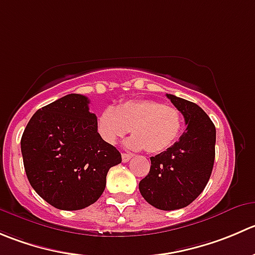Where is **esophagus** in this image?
<instances>
[{"instance_id": "obj_1", "label": "esophagus", "mask_w": 255, "mask_h": 255, "mask_svg": "<svg viewBox=\"0 0 255 255\" xmlns=\"http://www.w3.org/2000/svg\"><path fill=\"white\" fill-rule=\"evenodd\" d=\"M130 158H132V155H130L129 153H123V154H122V160L125 163L128 162V160H129Z\"/></svg>"}]
</instances>
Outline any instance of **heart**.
Masks as SVG:
<instances>
[{"label": "heart", "mask_w": 255, "mask_h": 255, "mask_svg": "<svg viewBox=\"0 0 255 255\" xmlns=\"http://www.w3.org/2000/svg\"><path fill=\"white\" fill-rule=\"evenodd\" d=\"M183 127L179 110L154 100H130L117 107L106 108L98 115L96 128L108 144H116L126 133L130 149L160 153L174 144Z\"/></svg>", "instance_id": "obj_1"}]
</instances>
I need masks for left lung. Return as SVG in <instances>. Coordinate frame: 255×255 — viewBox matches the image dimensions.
Masks as SVG:
<instances>
[{"instance_id": "left-lung-1", "label": "left lung", "mask_w": 255, "mask_h": 255, "mask_svg": "<svg viewBox=\"0 0 255 255\" xmlns=\"http://www.w3.org/2000/svg\"><path fill=\"white\" fill-rule=\"evenodd\" d=\"M184 117L185 132L164 152L150 157L149 173L139 182L143 198L162 211L189 206L203 192L216 157V127L193 102L167 95Z\"/></svg>"}]
</instances>
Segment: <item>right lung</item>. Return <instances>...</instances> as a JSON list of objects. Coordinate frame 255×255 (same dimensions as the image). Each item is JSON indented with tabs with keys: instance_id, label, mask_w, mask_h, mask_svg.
<instances>
[{
	"instance_id": "right-lung-1",
	"label": "right lung",
	"mask_w": 255,
	"mask_h": 255,
	"mask_svg": "<svg viewBox=\"0 0 255 255\" xmlns=\"http://www.w3.org/2000/svg\"><path fill=\"white\" fill-rule=\"evenodd\" d=\"M86 96L71 93L37 111L24 128L21 152L29 184L47 203L78 211L95 203L121 153L100 137Z\"/></svg>"
}]
</instances>
